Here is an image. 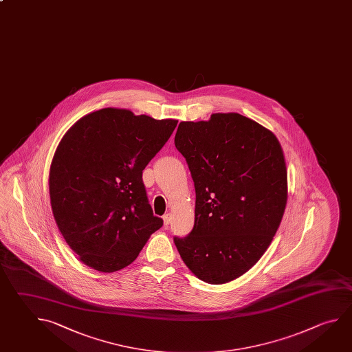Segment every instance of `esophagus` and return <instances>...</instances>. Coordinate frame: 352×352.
<instances>
[{"label":"esophagus","instance_id":"obj_1","mask_svg":"<svg viewBox=\"0 0 352 352\" xmlns=\"http://www.w3.org/2000/svg\"><path fill=\"white\" fill-rule=\"evenodd\" d=\"M163 221H164V225H169L170 221H172V214H170V212L164 214V215H163Z\"/></svg>","mask_w":352,"mask_h":352}]
</instances>
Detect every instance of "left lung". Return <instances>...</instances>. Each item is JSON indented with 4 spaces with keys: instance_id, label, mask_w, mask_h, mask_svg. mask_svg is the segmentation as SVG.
<instances>
[{
    "instance_id": "1",
    "label": "left lung",
    "mask_w": 352,
    "mask_h": 352,
    "mask_svg": "<svg viewBox=\"0 0 352 352\" xmlns=\"http://www.w3.org/2000/svg\"><path fill=\"white\" fill-rule=\"evenodd\" d=\"M195 186L190 234L174 237L186 267L210 284L228 283L258 262L287 204V168L277 137L240 113L183 121L174 138Z\"/></svg>"
}]
</instances>
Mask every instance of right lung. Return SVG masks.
I'll use <instances>...</instances> for the list:
<instances>
[{"label": "right lung", "instance_id": "add662e5", "mask_svg": "<svg viewBox=\"0 0 352 352\" xmlns=\"http://www.w3.org/2000/svg\"><path fill=\"white\" fill-rule=\"evenodd\" d=\"M177 124L107 107L81 118L64 135L50 166V205L81 262L96 271H120L162 228L142 173Z\"/></svg>", "mask_w": 352, "mask_h": 352}]
</instances>
